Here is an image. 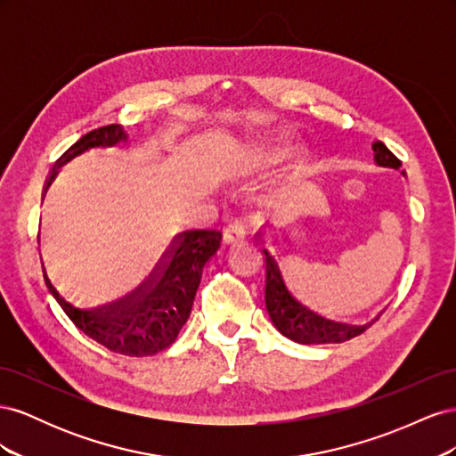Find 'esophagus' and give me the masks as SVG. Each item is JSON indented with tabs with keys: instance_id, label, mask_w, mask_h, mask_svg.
Wrapping results in <instances>:
<instances>
[{
	"instance_id": "esophagus-1",
	"label": "esophagus",
	"mask_w": 456,
	"mask_h": 456,
	"mask_svg": "<svg viewBox=\"0 0 456 456\" xmlns=\"http://www.w3.org/2000/svg\"><path fill=\"white\" fill-rule=\"evenodd\" d=\"M245 240V228L240 223H233L224 230V243L226 245H238Z\"/></svg>"
}]
</instances>
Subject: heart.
I'll use <instances>...</instances> for the list:
<instances>
[{"mask_svg": "<svg viewBox=\"0 0 456 456\" xmlns=\"http://www.w3.org/2000/svg\"><path fill=\"white\" fill-rule=\"evenodd\" d=\"M289 150H291V141L285 139V136H273V139H266L253 144L251 148H247L238 158V167L243 173H256L262 169H268L272 165L281 161L289 154ZM305 156L297 154L291 167H289V181L298 178L302 171H305Z\"/></svg>", "mask_w": 456, "mask_h": 456, "instance_id": "b5f03b06", "label": "heart"}]
</instances>
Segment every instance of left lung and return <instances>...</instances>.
Returning <instances> with one entry per match:
<instances>
[{"label":"left lung","instance_id":"obj_1","mask_svg":"<svg viewBox=\"0 0 456 456\" xmlns=\"http://www.w3.org/2000/svg\"><path fill=\"white\" fill-rule=\"evenodd\" d=\"M372 158L379 167L399 169V161L392 151L386 148L380 141L372 142ZM405 175V171H402ZM258 241L262 245V255L266 260V310L273 327L280 330L283 337L298 344H338L346 342L357 335H362L367 327L372 325H350L344 322L329 320L320 315L310 306H306L287 285L283 270L280 268V260L268 249L266 240L258 233Z\"/></svg>","mask_w":456,"mask_h":456}]
</instances>
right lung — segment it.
Listing matches in <instances>:
<instances>
[{"label":"right lung","mask_w":456,"mask_h":456,"mask_svg":"<svg viewBox=\"0 0 456 456\" xmlns=\"http://www.w3.org/2000/svg\"><path fill=\"white\" fill-rule=\"evenodd\" d=\"M127 141V131L118 123L89 131L81 136L53 165L44 186V198L62 165L93 148H112ZM220 240H223V233L216 230L183 232L169 255L165 256L142 287L136 289L129 297L101 308L77 306L62 297L59 289L47 278L44 268L45 283L49 293L59 302L74 325L94 342L102 344L110 352L129 357L154 355L169 348L181 333L183 325L188 322L201 281L203 266L220 249Z\"/></svg>","instance_id":"add662e5"}]
</instances>
